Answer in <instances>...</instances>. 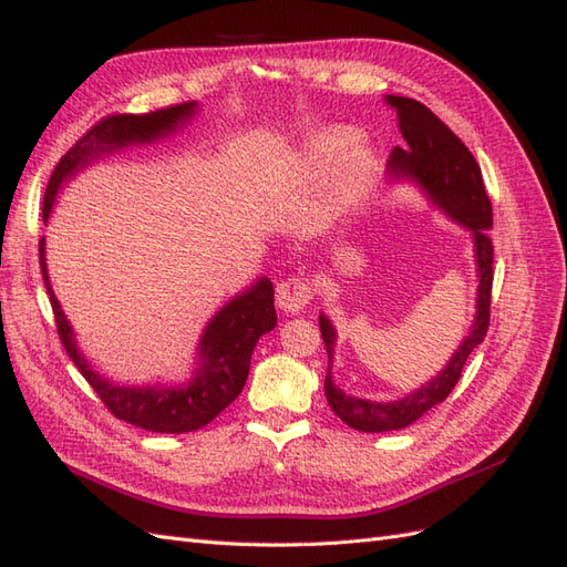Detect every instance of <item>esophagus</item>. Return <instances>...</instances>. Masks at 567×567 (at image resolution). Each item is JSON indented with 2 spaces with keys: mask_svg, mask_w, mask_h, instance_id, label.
Masks as SVG:
<instances>
[{
  "mask_svg": "<svg viewBox=\"0 0 567 567\" xmlns=\"http://www.w3.org/2000/svg\"><path fill=\"white\" fill-rule=\"evenodd\" d=\"M312 300V288L305 279H286L277 286V305L286 315H298Z\"/></svg>",
  "mask_w": 567,
  "mask_h": 567,
  "instance_id": "esophagus-1",
  "label": "esophagus"
}]
</instances>
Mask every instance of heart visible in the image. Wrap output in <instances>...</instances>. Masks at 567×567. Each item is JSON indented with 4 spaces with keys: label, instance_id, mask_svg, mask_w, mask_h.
<instances>
[{
    "label": "heart",
    "instance_id": "1",
    "mask_svg": "<svg viewBox=\"0 0 567 567\" xmlns=\"http://www.w3.org/2000/svg\"><path fill=\"white\" fill-rule=\"evenodd\" d=\"M362 140L348 127H326L302 140L288 158V173L300 179H321L338 167L336 203L350 208L369 192L373 161Z\"/></svg>",
    "mask_w": 567,
    "mask_h": 567
}]
</instances>
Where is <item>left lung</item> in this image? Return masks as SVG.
I'll return each instance as SVG.
<instances>
[{
  "instance_id": "obj_1",
  "label": "left lung",
  "mask_w": 567,
  "mask_h": 567,
  "mask_svg": "<svg viewBox=\"0 0 567 567\" xmlns=\"http://www.w3.org/2000/svg\"><path fill=\"white\" fill-rule=\"evenodd\" d=\"M385 106L398 113V125L406 146H398L388 161V182H411L416 184L427 203L447 215L454 225L471 231L473 257L477 269V296H475V319L468 336L461 340L452 359L431 381L421 388L406 392L404 398L390 402H375L357 398L333 383V352H336V326L323 312L319 315V329L326 352H329V371H326L323 392L333 414L346 421L354 431L362 433H385L400 431L416 423L425 411L450 398V392L461 379V369L468 354L485 340L489 326V296H492V262L494 248L489 241L492 229V203L485 192L483 173L475 163L473 153L458 136L442 123V120L425 109L421 101L406 96H383Z\"/></svg>"
}]
</instances>
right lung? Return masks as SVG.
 I'll use <instances>...</instances> for the list:
<instances>
[{
  "label": "right lung",
  "instance_id": "right-lung-1",
  "mask_svg": "<svg viewBox=\"0 0 567 567\" xmlns=\"http://www.w3.org/2000/svg\"><path fill=\"white\" fill-rule=\"evenodd\" d=\"M198 111V101H188V104L146 115H113L101 120L65 153L51 173L42 219L49 221L61 186L75 179L82 169L113 156V153L169 140L186 125H192ZM40 267L68 357L73 359V364L96 390L113 416L151 433H192L219 416L246 385L257 340L277 326L274 286L267 277H257L241 293L221 305L213 319L205 323L196 342V367L188 379L179 383H117L96 371L78 346L73 323L68 321L54 288H51L47 269V236H42L40 241Z\"/></svg>",
  "mask_w": 567,
  "mask_h": 567
}]
</instances>
